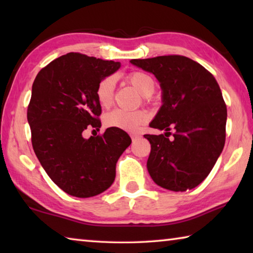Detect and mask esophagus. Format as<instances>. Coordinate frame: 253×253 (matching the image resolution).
Returning a JSON list of instances; mask_svg holds the SVG:
<instances>
[{"label": "esophagus", "mask_w": 253, "mask_h": 253, "mask_svg": "<svg viewBox=\"0 0 253 253\" xmlns=\"http://www.w3.org/2000/svg\"><path fill=\"white\" fill-rule=\"evenodd\" d=\"M139 138H140V135H137V134H132V135H131L132 142H136V140L139 139Z\"/></svg>", "instance_id": "1"}]
</instances>
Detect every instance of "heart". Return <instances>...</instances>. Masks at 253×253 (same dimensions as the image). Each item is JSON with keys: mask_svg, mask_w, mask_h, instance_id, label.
Instances as JSON below:
<instances>
[{"mask_svg": "<svg viewBox=\"0 0 253 253\" xmlns=\"http://www.w3.org/2000/svg\"><path fill=\"white\" fill-rule=\"evenodd\" d=\"M127 81L137 91L145 97L152 96L156 89V81L144 71H132L127 76ZM116 80L113 76L105 77L96 88V98L102 108H109L114 102ZM149 115L145 110L128 111L115 109L106 115L105 124L109 127L119 128L126 131H136L148 122Z\"/></svg>", "mask_w": 253, "mask_h": 253, "instance_id": "b5f03b06", "label": "heart"}]
</instances>
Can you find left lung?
<instances>
[{
  "label": "left lung",
  "mask_w": 253,
  "mask_h": 253,
  "mask_svg": "<svg viewBox=\"0 0 253 253\" xmlns=\"http://www.w3.org/2000/svg\"><path fill=\"white\" fill-rule=\"evenodd\" d=\"M130 62L152 72L163 90V105L149 126L166 132L144 135L151 143L149 175L166 190H192L210 174L224 147L226 105L219 84L203 66L184 55Z\"/></svg>",
  "instance_id": "8db88e82"
}]
</instances>
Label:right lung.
<instances>
[{
  "mask_svg": "<svg viewBox=\"0 0 253 253\" xmlns=\"http://www.w3.org/2000/svg\"><path fill=\"white\" fill-rule=\"evenodd\" d=\"M121 62L78 52L61 55L39 71L28 106L33 151L49 177L76 198H91L115 181L116 163L131 139L119 128L85 139L87 127L99 129L101 107L96 88Z\"/></svg>",
  "mask_w": 253,
  "mask_h": 253,
  "instance_id": "right-lung-1",
  "label": "right lung"
}]
</instances>
